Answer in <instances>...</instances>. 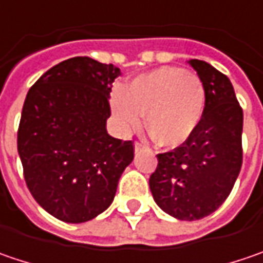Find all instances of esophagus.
Returning <instances> with one entry per match:
<instances>
[{
  "mask_svg": "<svg viewBox=\"0 0 263 263\" xmlns=\"http://www.w3.org/2000/svg\"><path fill=\"white\" fill-rule=\"evenodd\" d=\"M134 148H135V152H141V150L145 148V145H143L141 143H135L134 144Z\"/></svg>",
  "mask_w": 263,
  "mask_h": 263,
  "instance_id": "1",
  "label": "esophagus"
}]
</instances>
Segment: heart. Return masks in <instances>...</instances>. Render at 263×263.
I'll return each instance as SVG.
<instances>
[{"label":"heart","instance_id":"heart-1","mask_svg":"<svg viewBox=\"0 0 263 263\" xmlns=\"http://www.w3.org/2000/svg\"><path fill=\"white\" fill-rule=\"evenodd\" d=\"M113 116L125 132L137 129L145 113L147 131L167 148L187 143L201 123L206 89L199 76L179 67H160L134 78L110 98Z\"/></svg>","mask_w":263,"mask_h":263}]
</instances>
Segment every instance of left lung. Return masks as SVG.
Here are the masks:
<instances>
[{
    "instance_id": "left-lung-1",
    "label": "left lung",
    "mask_w": 263,
    "mask_h": 263,
    "mask_svg": "<svg viewBox=\"0 0 263 263\" xmlns=\"http://www.w3.org/2000/svg\"><path fill=\"white\" fill-rule=\"evenodd\" d=\"M206 89L201 123L187 143L157 154L150 190L157 206L179 221L201 219L216 211L243 163V110L231 81L203 60H190Z\"/></svg>"
}]
</instances>
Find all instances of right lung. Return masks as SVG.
<instances>
[{"label":"right lung","instance_id":"1","mask_svg":"<svg viewBox=\"0 0 263 263\" xmlns=\"http://www.w3.org/2000/svg\"><path fill=\"white\" fill-rule=\"evenodd\" d=\"M118 76L113 64L73 57L47 70L25 100L17 131L25 181L41 208L63 222L106 211L134 159L132 141L106 129Z\"/></svg>","mask_w":263,"mask_h":263}]
</instances>
